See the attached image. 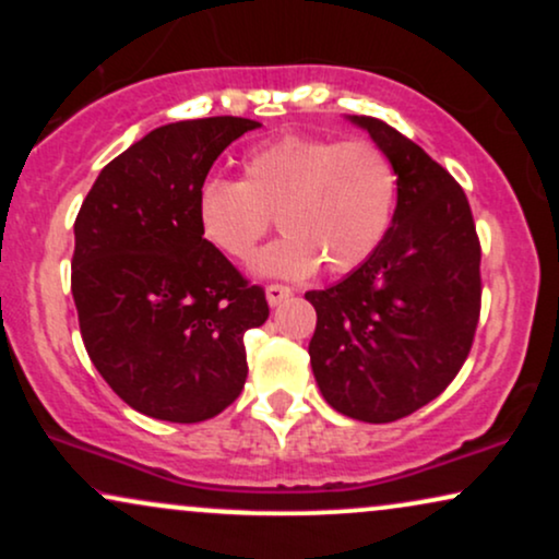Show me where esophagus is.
<instances>
[{"label": "esophagus", "instance_id": "esophagus-1", "mask_svg": "<svg viewBox=\"0 0 559 559\" xmlns=\"http://www.w3.org/2000/svg\"><path fill=\"white\" fill-rule=\"evenodd\" d=\"M292 288L288 286H284V284H271V286H265V299H267V305L271 307H278L281 301H286L288 297H292Z\"/></svg>", "mask_w": 559, "mask_h": 559}]
</instances>
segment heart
Here are the masks:
<instances>
[{
    "instance_id": "obj_1",
    "label": "heart",
    "mask_w": 559,
    "mask_h": 559,
    "mask_svg": "<svg viewBox=\"0 0 559 559\" xmlns=\"http://www.w3.org/2000/svg\"><path fill=\"white\" fill-rule=\"evenodd\" d=\"M400 173L376 141L286 136L252 150L241 181L213 176L197 191V223L223 258L247 262L273 228L284 236L254 260L273 278H307L329 265L352 273L386 241Z\"/></svg>"
}]
</instances>
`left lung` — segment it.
Listing matches in <instances>:
<instances>
[{
    "mask_svg": "<svg viewBox=\"0 0 559 559\" xmlns=\"http://www.w3.org/2000/svg\"><path fill=\"white\" fill-rule=\"evenodd\" d=\"M391 157L400 202L386 241L323 292L312 373L336 413L391 423L444 391L471 352L480 312V243L465 191L383 120L349 115Z\"/></svg>",
    "mask_w": 559,
    "mask_h": 559,
    "instance_id": "1",
    "label": "left lung"
}]
</instances>
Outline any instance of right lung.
<instances>
[{
    "mask_svg": "<svg viewBox=\"0 0 559 559\" xmlns=\"http://www.w3.org/2000/svg\"><path fill=\"white\" fill-rule=\"evenodd\" d=\"M247 118L159 126L105 165L75 217L73 299L102 378L170 423L215 418L247 381L243 333L271 316L197 223V191Z\"/></svg>",
    "mask_w": 559,
    "mask_h": 559,
    "instance_id": "1",
    "label": "right lung"
}]
</instances>
